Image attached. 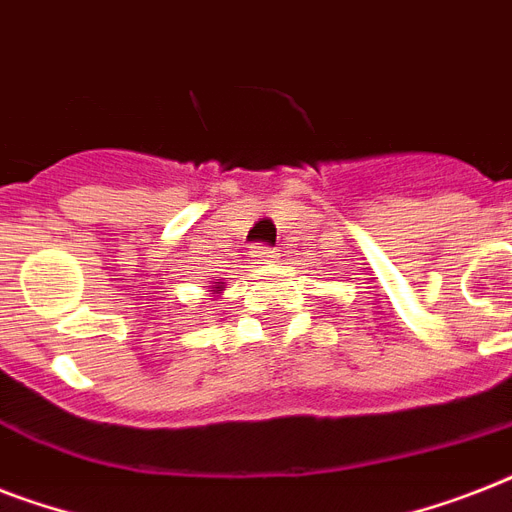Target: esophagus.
I'll list each match as a JSON object with an SVG mask.
<instances>
[{
    "label": "esophagus",
    "mask_w": 512,
    "mask_h": 512,
    "mask_svg": "<svg viewBox=\"0 0 512 512\" xmlns=\"http://www.w3.org/2000/svg\"><path fill=\"white\" fill-rule=\"evenodd\" d=\"M252 257H257V260H273V257H276V249L265 247V244H257V247H252Z\"/></svg>",
    "instance_id": "1"
}]
</instances>
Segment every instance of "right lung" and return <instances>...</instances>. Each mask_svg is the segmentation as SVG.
Segmentation results:
<instances>
[{"mask_svg":"<svg viewBox=\"0 0 512 512\" xmlns=\"http://www.w3.org/2000/svg\"><path fill=\"white\" fill-rule=\"evenodd\" d=\"M223 284L225 281H220V279L212 281V289H209V292H212V295H220V292H223Z\"/></svg>","mask_w":512,"mask_h":512,"instance_id":"obj_1","label":"right lung"}]
</instances>
